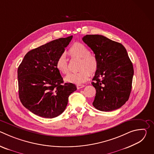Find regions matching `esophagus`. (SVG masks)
I'll return each instance as SVG.
<instances>
[{"mask_svg":"<svg viewBox=\"0 0 154 154\" xmlns=\"http://www.w3.org/2000/svg\"><path fill=\"white\" fill-rule=\"evenodd\" d=\"M85 85H82V84H80V85H77V89H80V88H83V87H85Z\"/></svg>","mask_w":154,"mask_h":154,"instance_id":"esophagus-1","label":"esophagus"}]
</instances>
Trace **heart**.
Masks as SVG:
<instances>
[{"label": "heart", "mask_w": 154, "mask_h": 154, "mask_svg": "<svg viewBox=\"0 0 154 154\" xmlns=\"http://www.w3.org/2000/svg\"><path fill=\"white\" fill-rule=\"evenodd\" d=\"M69 55L73 58H80L79 69L77 72L69 74L65 77V80L70 83L81 84L85 82L90 76V73L94 74L98 68V60L97 57L90 52V51L83 44L75 42L70 48ZM57 70L63 74L69 72L68 64L64 55H61L56 62Z\"/></svg>", "instance_id": "obj_1"}]
</instances>
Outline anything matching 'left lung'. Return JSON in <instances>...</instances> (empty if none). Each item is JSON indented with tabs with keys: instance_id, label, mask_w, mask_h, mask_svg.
<instances>
[{
	"instance_id": "left-lung-1",
	"label": "left lung",
	"mask_w": 154,
	"mask_h": 154,
	"mask_svg": "<svg viewBox=\"0 0 154 154\" xmlns=\"http://www.w3.org/2000/svg\"><path fill=\"white\" fill-rule=\"evenodd\" d=\"M82 40L98 60L91 83L96 90L93 106L102 112L121 108L129 98L134 74L125 48L121 43L100 35H86Z\"/></svg>"
}]
</instances>
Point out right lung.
Instances as JSON below:
<instances>
[{
  "label": "right lung",
  "mask_w": 154,
  "mask_h": 154,
  "mask_svg": "<svg viewBox=\"0 0 154 154\" xmlns=\"http://www.w3.org/2000/svg\"><path fill=\"white\" fill-rule=\"evenodd\" d=\"M72 36L61 38L28 52L17 69L19 96L32 113L46 118L61 115L69 95L77 90L72 83H64L56 68L58 58Z\"/></svg>",
  "instance_id": "obj_1"
}]
</instances>
